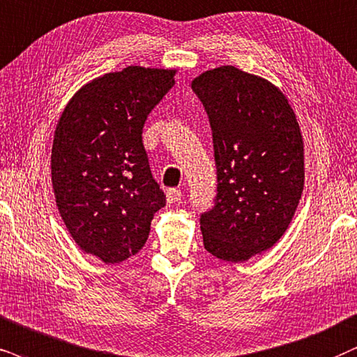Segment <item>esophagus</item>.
<instances>
[{
    "mask_svg": "<svg viewBox=\"0 0 357 357\" xmlns=\"http://www.w3.org/2000/svg\"><path fill=\"white\" fill-rule=\"evenodd\" d=\"M181 191L176 188H171V189H166V201L169 202V204H174V202L181 201Z\"/></svg>",
    "mask_w": 357,
    "mask_h": 357,
    "instance_id": "obj_1",
    "label": "esophagus"
}]
</instances>
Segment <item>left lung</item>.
Instances as JSON below:
<instances>
[{
  "mask_svg": "<svg viewBox=\"0 0 357 357\" xmlns=\"http://www.w3.org/2000/svg\"><path fill=\"white\" fill-rule=\"evenodd\" d=\"M209 115L218 196L201 215L204 249L225 261L268 250L290 225L305 184V150L295 112L267 79L234 66L191 82Z\"/></svg>",
  "mask_w": 357,
  "mask_h": 357,
  "instance_id": "obj_1",
  "label": "left lung"
}]
</instances>
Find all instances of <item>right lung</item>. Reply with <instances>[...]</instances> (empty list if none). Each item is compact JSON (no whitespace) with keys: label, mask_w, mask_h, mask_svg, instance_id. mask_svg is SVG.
I'll return each mask as SVG.
<instances>
[{"label":"right lung","mask_w":357,"mask_h":357,"mask_svg":"<svg viewBox=\"0 0 357 357\" xmlns=\"http://www.w3.org/2000/svg\"><path fill=\"white\" fill-rule=\"evenodd\" d=\"M174 75L142 66L110 72L82 85L57 121L51 179L59 214L80 249L105 264L138 254L166 204L142 133Z\"/></svg>","instance_id":"1"}]
</instances>
